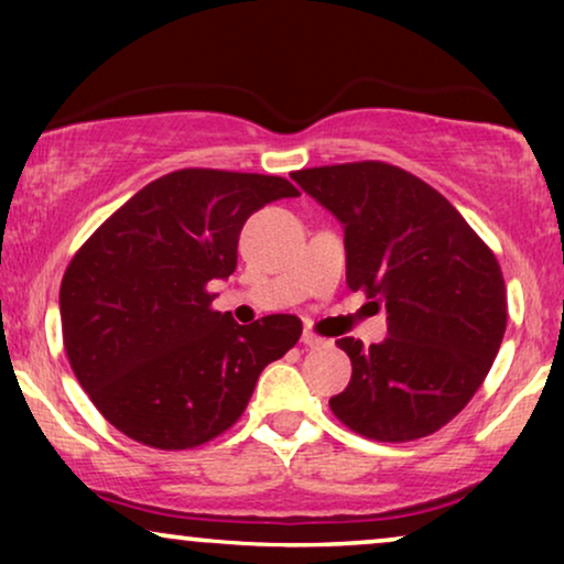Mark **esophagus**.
<instances>
[{"mask_svg":"<svg viewBox=\"0 0 564 564\" xmlns=\"http://www.w3.org/2000/svg\"><path fill=\"white\" fill-rule=\"evenodd\" d=\"M300 341L305 346H311V349H318V346H326V338H321L318 334H313V330H303V336H300Z\"/></svg>","mask_w":564,"mask_h":564,"instance_id":"1","label":"esophagus"}]
</instances>
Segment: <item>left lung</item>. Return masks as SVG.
Wrapping results in <instances>:
<instances>
[{"mask_svg":"<svg viewBox=\"0 0 564 564\" xmlns=\"http://www.w3.org/2000/svg\"><path fill=\"white\" fill-rule=\"evenodd\" d=\"M344 226L346 284L388 311V338H338L351 382L328 400L375 442H413L446 426L488 377L506 334L496 253L449 199L384 161L292 172Z\"/></svg>","mask_w":564,"mask_h":564,"instance_id":"8db88e82","label":"left lung"}]
</instances>
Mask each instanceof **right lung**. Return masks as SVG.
Masks as SVG:
<instances>
[{
	"instance_id": "add662e5",
	"label": "right lung",
	"mask_w": 564,
	"mask_h": 564,
	"mask_svg": "<svg viewBox=\"0 0 564 564\" xmlns=\"http://www.w3.org/2000/svg\"><path fill=\"white\" fill-rule=\"evenodd\" d=\"M300 192L282 176L180 169L135 192L68 261L61 328L76 380L115 429L192 449L249 405L269 361L297 344V315L238 326L210 284L236 272L259 207Z\"/></svg>"
}]
</instances>
